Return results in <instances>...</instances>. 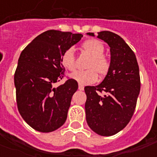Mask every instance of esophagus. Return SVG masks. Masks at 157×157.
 <instances>
[{"mask_svg": "<svg viewBox=\"0 0 157 157\" xmlns=\"http://www.w3.org/2000/svg\"><path fill=\"white\" fill-rule=\"evenodd\" d=\"M78 90H84V86L81 85V84H78Z\"/></svg>", "mask_w": 157, "mask_h": 157, "instance_id": "34e87169", "label": "esophagus"}]
</instances>
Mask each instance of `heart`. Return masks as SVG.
Wrapping results in <instances>:
<instances>
[{
    "mask_svg": "<svg viewBox=\"0 0 157 157\" xmlns=\"http://www.w3.org/2000/svg\"><path fill=\"white\" fill-rule=\"evenodd\" d=\"M82 48L86 52L92 56L86 71H77L71 75L72 79L81 85H89L96 82L98 79V73L105 75L110 70L111 63L104 56L105 47L102 42L96 39H90L82 44ZM61 63L67 70L74 71L75 69V58L73 48H68L62 53Z\"/></svg>",
    "mask_w": 157,
    "mask_h": 157,
    "instance_id": "1",
    "label": "heart"
}]
</instances>
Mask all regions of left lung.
I'll use <instances>...</instances> for the list:
<instances>
[{
    "label": "left lung",
    "mask_w": 157,
    "mask_h": 157,
    "mask_svg": "<svg viewBox=\"0 0 157 157\" xmlns=\"http://www.w3.org/2000/svg\"><path fill=\"white\" fill-rule=\"evenodd\" d=\"M98 37L110 47L111 67L101 84L85 87L86 118L93 131L112 136L123 130L134 114L141 88L139 67L134 52L120 36L105 30L98 32Z\"/></svg>",
    "instance_id": "left-lung-1"
}]
</instances>
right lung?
<instances>
[{"label":"right lung","instance_id":"add662e5","mask_svg":"<svg viewBox=\"0 0 157 157\" xmlns=\"http://www.w3.org/2000/svg\"><path fill=\"white\" fill-rule=\"evenodd\" d=\"M50 30L36 37L22 51L14 82L18 110L25 122L43 133L57 130L65 123L78 82L69 78L57 87L64 76L62 53L82 37Z\"/></svg>","mask_w":157,"mask_h":157}]
</instances>
